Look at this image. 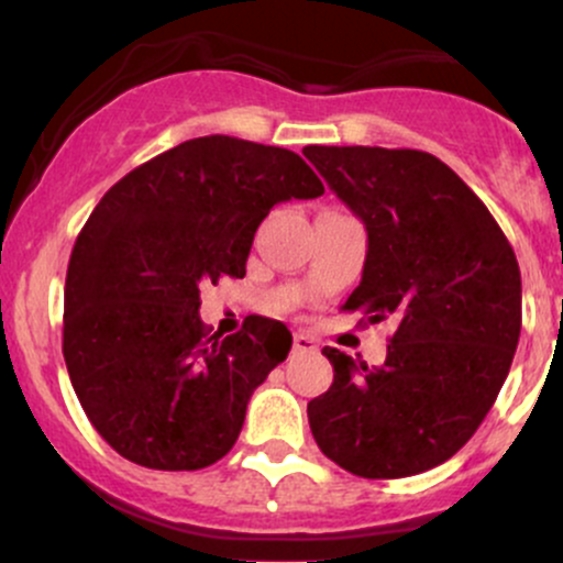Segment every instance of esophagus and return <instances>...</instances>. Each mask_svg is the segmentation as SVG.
<instances>
[{
    "label": "esophagus",
    "mask_w": 563,
    "mask_h": 563,
    "mask_svg": "<svg viewBox=\"0 0 563 563\" xmlns=\"http://www.w3.org/2000/svg\"><path fill=\"white\" fill-rule=\"evenodd\" d=\"M294 352L296 354H312V352H318V344H314V339H309L307 333H296L294 335Z\"/></svg>",
    "instance_id": "obj_1"
}]
</instances>
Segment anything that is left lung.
<instances>
[{
	"mask_svg": "<svg viewBox=\"0 0 563 563\" xmlns=\"http://www.w3.org/2000/svg\"><path fill=\"white\" fill-rule=\"evenodd\" d=\"M303 156L367 230L363 280L344 309L397 325L380 367L322 349L333 384L307 405L309 429L349 474H421L474 437L508 376L519 262L479 196L431 153L307 145Z\"/></svg>",
	"mask_w": 563,
	"mask_h": 563,
	"instance_id": "1",
	"label": "left lung"
}]
</instances>
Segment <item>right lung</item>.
Listing matches in <instances>:
<instances>
[{"mask_svg":"<svg viewBox=\"0 0 563 563\" xmlns=\"http://www.w3.org/2000/svg\"><path fill=\"white\" fill-rule=\"evenodd\" d=\"M294 151L211 134L121 177L89 214L66 275L63 357L97 434L158 471L217 463L251 394L288 357L290 331L254 318L219 339L200 322V286L243 277L275 203L318 198Z\"/></svg>","mask_w":563,"mask_h":563,"instance_id":"right-lung-1","label":"right lung"}]
</instances>
